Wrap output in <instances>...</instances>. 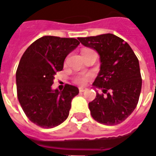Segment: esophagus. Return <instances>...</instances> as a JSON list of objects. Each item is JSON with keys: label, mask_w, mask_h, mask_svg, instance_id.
<instances>
[{"label": "esophagus", "mask_w": 156, "mask_h": 156, "mask_svg": "<svg viewBox=\"0 0 156 156\" xmlns=\"http://www.w3.org/2000/svg\"><path fill=\"white\" fill-rule=\"evenodd\" d=\"M86 90V88H83V87H79V91L80 92H83V91H85Z\"/></svg>", "instance_id": "34e87169"}]
</instances>
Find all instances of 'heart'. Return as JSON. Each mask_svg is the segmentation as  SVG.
Here are the masks:
<instances>
[{
  "mask_svg": "<svg viewBox=\"0 0 156 156\" xmlns=\"http://www.w3.org/2000/svg\"><path fill=\"white\" fill-rule=\"evenodd\" d=\"M86 79H87V76L80 75V76L76 77L75 79H74V81H75V83H78V84H84L85 82H86Z\"/></svg>",
  "mask_w": 156,
  "mask_h": 156,
  "instance_id": "1",
  "label": "heart"
}]
</instances>
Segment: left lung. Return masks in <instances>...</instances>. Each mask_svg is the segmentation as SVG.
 Instances as JSON below:
<instances>
[{
  "instance_id": "left-lung-1",
  "label": "left lung",
  "mask_w": 156,
  "mask_h": 156,
  "mask_svg": "<svg viewBox=\"0 0 156 156\" xmlns=\"http://www.w3.org/2000/svg\"><path fill=\"white\" fill-rule=\"evenodd\" d=\"M78 41L98 53L100 71L92 85L107 93L106 97L97 93L89 103L91 116L105 125L121 123L136 109L141 93L138 58L127 42L112 34L78 38Z\"/></svg>"
}]
</instances>
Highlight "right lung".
Returning a JSON list of instances; mask_svg holds the SVG:
<instances>
[{"label": "right lung", "instance_id": "obj_1", "mask_svg": "<svg viewBox=\"0 0 156 156\" xmlns=\"http://www.w3.org/2000/svg\"><path fill=\"white\" fill-rule=\"evenodd\" d=\"M79 45L73 38L43 36L25 51L16 71L17 96L30 121L48 129L66 120L78 87L66 84L63 90L51 88L54 75Z\"/></svg>", "mask_w": 156, "mask_h": 156}]
</instances>
